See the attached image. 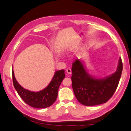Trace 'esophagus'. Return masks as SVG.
I'll use <instances>...</instances> for the list:
<instances>
[{
	"label": "esophagus",
	"mask_w": 131,
	"mask_h": 131,
	"mask_svg": "<svg viewBox=\"0 0 131 131\" xmlns=\"http://www.w3.org/2000/svg\"><path fill=\"white\" fill-rule=\"evenodd\" d=\"M66 71H67L68 74H71V70L70 68H67V69H66Z\"/></svg>",
	"instance_id": "obj_1"
}]
</instances>
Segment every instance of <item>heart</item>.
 I'll use <instances>...</instances> for the list:
<instances>
[{
    "mask_svg": "<svg viewBox=\"0 0 131 131\" xmlns=\"http://www.w3.org/2000/svg\"><path fill=\"white\" fill-rule=\"evenodd\" d=\"M74 46H71V49H74Z\"/></svg>",
    "mask_w": 131,
    "mask_h": 131,
    "instance_id": "1",
    "label": "heart"
}]
</instances>
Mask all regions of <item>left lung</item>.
<instances>
[{
	"label": "left lung",
	"mask_w": 131,
	"mask_h": 131,
	"mask_svg": "<svg viewBox=\"0 0 131 131\" xmlns=\"http://www.w3.org/2000/svg\"><path fill=\"white\" fill-rule=\"evenodd\" d=\"M122 70V61L120 58L117 70L114 74L103 79H96L86 71L79 60H75L71 68V82L77 100L87 106L105 103L115 92Z\"/></svg>",
	"instance_id": "8db88e82"
}]
</instances>
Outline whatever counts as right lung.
Masks as SVG:
<instances>
[{
	"label": "right lung",
	"instance_id": "right-lung-1",
	"mask_svg": "<svg viewBox=\"0 0 131 131\" xmlns=\"http://www.w3.org/2000/svg\"><path fill=\"white\" fill-rule=\"evenodd\" d=\"M13 85L19 96L30 106L37 108H44L51 106L56 101L59 86L65 78L64 70L57 71L54 76L46 88L39 92L28 91L19 85L15 79L13 70L12 71Z\"/></svg>",
	"mask_w": 131,
	"mask_h": 131
}]
</instances>
